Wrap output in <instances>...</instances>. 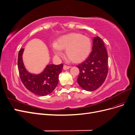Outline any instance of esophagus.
Instances as JSON below:
<instances>
[{"mask_svg":"<svg viewBox=\"0 0 135 135\" xmlns=\"http://www.w3.org/2000/svg\"><path fill=\"white\" fill-rule=\"evenodd\" d=\"M70 68V66H68V65H64L63 66V69H64V70H67V69H69Z\"/></svg>","mask_w":135,"mask_h":135,"instance_id":"obj_1","label":"esophagus"}]
</instances>
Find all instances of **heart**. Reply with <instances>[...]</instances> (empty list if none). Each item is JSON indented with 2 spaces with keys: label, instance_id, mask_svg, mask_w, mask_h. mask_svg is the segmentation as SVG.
Segmentation results:
<instances>
[{
  "label": "heart",
  "instance_id": "1",
  "mask_svg": "<svg viewBox=\"0 0 135 135\" xmlns=\"http://www.w3.org/2000/svg\"><path fill=\"white\" fill-rule=\"evenodd\" d=\"M91 39L79 33H70L60 37L52 45L54 54L62 55L61 50H65L67 57L74 63H80L86 59L91 51Z\"/></svg>",
  "mask_w": 135,
  "mask_h": 135
}]
</instances>
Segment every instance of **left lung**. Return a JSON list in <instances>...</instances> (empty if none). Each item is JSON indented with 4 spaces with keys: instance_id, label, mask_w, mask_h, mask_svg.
<instances>
[{
    "instance_id": "obj_1",
    "label": "left lung",
    "mask_w": 135,
    "mask_h": 135,
    "mask_svg": "<svg viewBox=\"0 0 135 135\" xmlns=\"http://www.w3.org/2000/svg\"><path fill=\"white\" fill-rule=\"evenodd\" d=\"M108 53L103 40L96 36L93 39L90 55L76 66L80 71L77 81L81 88L93 91L104 83L108 73Z\"/></svg>"
}]
</instances>
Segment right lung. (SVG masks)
I'll use <instances>...</instances> for the list:
<instances>
[{"instance_id": "obj_1", "label": "right lung", "mask_w": 135, "mask_h": 135, "mask_svg": "<svg viewBox=\"0 0 135 135\" xmlns=\"http://www.w3.org/2000/svg\"><path fill=\"white\" fill-rule=\"evenodd\" d=\"M23 48L19 51L18 68L20 77L23 84L28 91L39 96H46L54 91L59 83V75L62 71L63 64L48 65L43 73L32 74L28 73L22 62Z\"/></svg>"}]
</instances>
